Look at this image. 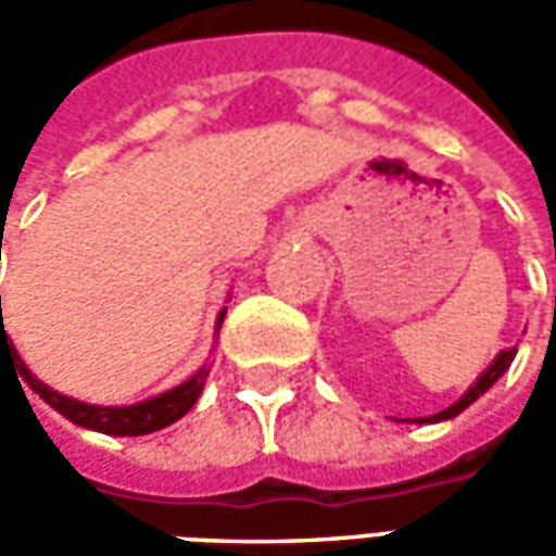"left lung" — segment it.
<instances>
[{
	"label": "left lung",
	"mask_w": 556,
	"mask_h": 556,
	"mask_svg": "<svg viewBox=\"0 0 556 556\" xmlns=\"http://www.w3.org/2000/svg\"><path fill=\"white\" fill-rule=\"evenodd\" d=\"M515 354H518V349H515V345H513V349H503L501 354H497V357L489 363V369H485V372L479 375L477 381L470 384V390H467L465 396L458 399V402H453V405H450L446 410H438V414H431V417H419L417 422H441V419L458 417L462 410L470 408V405H473V402H477V399L482 396V393H485V390H489V387L494 384V381H497V378H501L506 369H509V366H513Z\"/></svg>",
	"instance_id": "1"
}]
</instances>
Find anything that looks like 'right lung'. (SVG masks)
Returning a JSON list of instances; mask_svg holds the SVG:
<instances>
[{
	"instance_id": "add662e5",
	"label": "right lung",
	"mask_w": 556,
	"mask_h": 556,
	"mask_svg": "<svg viewBox=\"0 0 556 556\" xmlns=\"http://www.w3.org/2000/svg\"><path fill=\"white\" fill-rule=\"evenodd\" d=\"M226 318V309H219L217 315V330ZM8 361L14 375H20L17 381L29 384L38 396L50 405L53 410H59L62 417L77 422L83 429L103 431V434H115V438H137V434H151V431L166 429L175 419H181L187 410L193 408L199 396H202V387H205V378L211 372V366H202L199 372H193L187 381H181L178 387H172L160 396H151L146 402H137V405H89V402H79V399H71L65 393H59L53 387H47L41 378H35L29 372V366L20 361L14 342L5 337V325H2V298H0V363ZM20 384V390H23Z\"/></svg>"
}]
</instances>
